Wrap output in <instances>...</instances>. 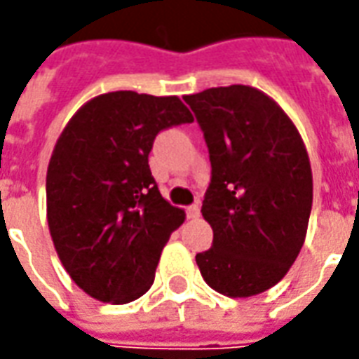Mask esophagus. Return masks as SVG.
Masks as SVG:
<instances>
[{
	"mask_svg": "<svg viewBox=\"0 0 359 359\" xmlns=\"http://www.w3.org/2000/svg\"><path fill=\"white\" fill-rule=\"evenodd\" d=\"M187 215H188V219H198V217H200V205H198V203H194V205H188Z\"/></svg>",
	"mask_w": 359,
	"mask_h": 359,
	"instance_id": "34e87169",
	"label": "esophagus"
}]
</instances>
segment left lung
<instances>
[{
  "label": "left lung",
  "instance_id": "8db88e82",
  "mask_svg": "<svg viewBox=\"0 0 359 359\" xmlns=\"http://www.w3.org/2000/svg\"><path fill=\"white\" fill-rule=\"evenodd\" d=\"M210 151L202 215L213 229L196 256L203 280L231 298L269 290L300 254L313 180L306 146L286 113L252 86L184 95Z\"/></svg>",
  "mask_w": 359,
  "mask_h": 359
}]
</instances>
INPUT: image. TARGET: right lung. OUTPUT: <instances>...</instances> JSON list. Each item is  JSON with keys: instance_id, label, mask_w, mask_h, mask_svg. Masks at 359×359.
Returning <instances> with one entry per match:
<instances>
[{"instance_id": "obj_1", "label": "right lung", "mask_w": 359, "mask_h": 359, "mask_svg": "<svg viewBox=\"0 0 359 359\" xmlns=\"http://www.w3.org/2000/svg\"><path fill=\"white\" fill-rule=\"evenodd\" d=\"M194 118L177 95L109 92L74 113L51 154L48 225L82 290L126 304L149 290L161 250L184 211L163 200L148 156L165 128Z\"/></svg>"}]
</instances>
